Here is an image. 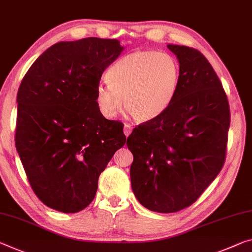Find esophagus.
Returning <instances> with one entry per match:
<instances>
[{
	"mask_svg": "<svg viewBox=\"0 0 252 252\" xmlns=\"http://www.w3.org/2000/svg\"><path fill=\"white\" fill-rule=\"evenodd\" d=\"M123 132H125L126 137H129V134L132 132V126L130 125H125V129H123Z\"/></svg>",
	"mask_w": 252,
	"mask_h": 252,
	"instance_id": "34e87169",
	"label": "esophagus"
}]
</instances>
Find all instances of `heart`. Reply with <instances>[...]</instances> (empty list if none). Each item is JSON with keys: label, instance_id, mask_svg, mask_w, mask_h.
<instances>
[{"label": "heart", "instance_id": "b5f03b06", "mask_svg": "<svg viewBox=\"0 0 252 252\" xmlns=\"http://www.w3.org/2000/svg\"><path fill=\"white\" fill-rule=\"evenodd\" d=\"M98 85L95 103L103 117H117L122 105L138 122L154 120L173 102L179 83V66L168 53L139 50L120 58Z\"/></svg>", "mask_w": 252, "mask_h": 252}]
</instances>
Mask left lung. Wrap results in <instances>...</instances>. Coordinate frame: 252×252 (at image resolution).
<instances>
[{
    "label": "left lung",
    "instance_id": "8db88e82",
    "mask_svg": "<svg viewBox=\"0 0 252 252\" xmlns=\"http://www.w3.org/2000/svg\"><path fill=\"white\" fill-rule=\"evenodd\" d=\"M167 47L179 63L175 97L126 140L133 154V193L158 213L189 207L214 181L224 165L230 126L229 101L204 55L186 46Z\"/></svg>",
    "mask_w": 252,
    "mask_h": 252
}]
</instances>
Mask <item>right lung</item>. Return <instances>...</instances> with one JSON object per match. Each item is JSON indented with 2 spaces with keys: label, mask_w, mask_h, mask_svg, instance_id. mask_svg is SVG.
<instances>
[{
  "label": "right lung",
  "mask_w": 252,
  "mask_h": 252,
  "mask_svg": "<svg viewBox=\"0 0 252 252\" xmlns=\"http://www.w3.org/2000/svg\"><path fill=\"white\" fill-rule=\"evenodd\" d=\"M123 50L117 39L85 38L51 46L20 84L15 147L43 204L76 213L93 201L98 177L126 143L123 125L95 103L103 71Z\"/></svg>",
  "instance_id": "1"
}]
</instances>
